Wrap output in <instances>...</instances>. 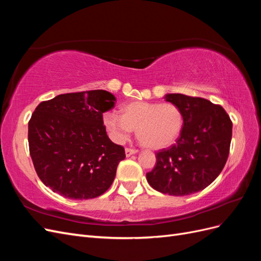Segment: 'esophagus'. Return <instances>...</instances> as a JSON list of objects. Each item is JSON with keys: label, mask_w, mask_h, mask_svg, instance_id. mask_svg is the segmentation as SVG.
I'll use <instances>...</instances> for the list:
<instances>
[{"label": "esophagus", "mask_w": 261, "mask_h": 261, "mask_svg": "<svg viewBox=\"0 0 261 261\" xmlns=\"http://www.w3.org/2000/svg\"><path fill=\"white\" fill-rule=\"evenodd\" d=\"M138 151L137 150H135V149H129V148H126L125 149V154H126V156H130V155H133V154H135V153H137Z\"/></svg>", "instance_id": "esophagus-1"}]
</instances>
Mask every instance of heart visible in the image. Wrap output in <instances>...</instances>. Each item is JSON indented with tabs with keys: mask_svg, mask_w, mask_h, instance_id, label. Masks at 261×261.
Returning a JSON list of instances; mask_svg holds the SVG:
<instances>
[{
	"mask_svg": "<svg viewBox=\"0 0 261 261\" xmlns=\"http://www.w3.org/2000/svg\"><path fill=\"white\" fill-rule=\"evenodd\" d=\"M121 113L107 111L102 115L105 128L116 144L125 143L136 128L143 145L162 149L175 143L184 126L183 112L173 103L135 101L123 105Z\"/></svg>",
	"mask_w": 261,
	"mask_h": 261,
	"instance_id": "1",
	"label": "heart"
}]
</instances>
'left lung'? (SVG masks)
<instances>
[{
    "label": "left lung",
    "instance_id": "left-lung-1",
    "mask_svg": "<svg viewBox=\"0 0 261 261\" xmlns=\"http://www.w3.org/2000/svg\"><path fill=\"white\" fill-rule=\"evenodd\" d=\"M165 101L177 106L184 126L176 143L155 153L156 164L147 173L155 191L187 196L209 186L223 170L232 139V122L221 106L207 99L167 93Z\"/></svg>",
    "mask_w": 261,
    "mask_h": 261
}]
</instances>
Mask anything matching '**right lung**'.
<instances>
[{
    "label": "right lung",
    "mask_w": 261,
    "mask_h": 261,
    "mask_svg": "<svg viewBox=\"0 0 261 261\" xmlns=\"http://www.w3.org/2000/svg\"><path fill=\"white\" fill-rule=\"evenodd\" d=\"M115 105L106 90L59 94L39 105L28 123L30 155L45 186L65 198L98 197L112 185L125 159L112 143L102 114Z\"/></svg>",
    "instance_id": "1"
}]
</instances>
